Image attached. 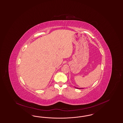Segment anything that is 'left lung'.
Segmentation results:
<instances>
[{
	"instance_id": "8db88e82",
	"label": "left lung",
	"mask_w": 123,
	"mask_h": 123,
	"mask_svg": "<svg viewBox=\"0 0 123 123\" xmlns=\"http://www.w3.org/2000/svg\"><path fill=\"white\" fill-rule=\"evenodd\" d=\"M77 89H83V88H76Z\"/></svg>"
}]
</instances>
